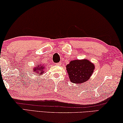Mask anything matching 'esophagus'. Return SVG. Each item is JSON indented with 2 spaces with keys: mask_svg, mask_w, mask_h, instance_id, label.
I'll use <instances>...</instances> for the list:
<instances>
[{
  "mask_svg": "<svg viewBox=\"0 0 123 123\" xmlns=\"http://www.w3.org/2000/svg\"><path fill=\"white\" fill-rule=\"evenodd\" d=\"M55 65H61V63H57V64H55Z\"/></svg>",
  "mask_w": 123,
  "mask_h": 123,
  "instance_id": "obj_1",
  "label": "esophagus"
}]
</instances>
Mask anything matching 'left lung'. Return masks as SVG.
<instances>
[{"label":"left lung","mask_w":123,"mask_h":123,"mask_svg":"<svg viewBox=\"0 0 123 123\" xmlns=\"http://www.w3.org/2000/svg\"><path fill=\"white\" fill-rule=\"evenodd\" d=\"M66 67L70 82L78 84L87 81L95 69L94 63L86 59L71 60Z\"/></svg>","instance_id":"1"}]
</instances>
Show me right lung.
Listing matches in <instances>:
<instances>
[{"mask_svg":"<svg viewBox=\"0 0 123 123\" xmlns=\"http://www.w3.org/2000/svg\"><path fill=\"white\" fill-rule=\"evenodd\" d=\"M46 67L44 64L39 63L37 65H35V67L33 68V71L38 76H41L45 73V70L46 69Z\"/></svg>","mask_w":123,"mask_h":123,"instance_id":"1","label":"right lung"}]
</instances>
